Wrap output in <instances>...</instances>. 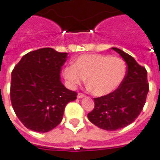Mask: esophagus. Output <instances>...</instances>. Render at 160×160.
Wrapping results in <instances>:
<instances>
[{"label":"esophagus","instance_id":"obj_1","mask_svg":"<svg viewBox=\"0 0 160 160\" xmlns=\"http://www.w3.org/2000/svg\"><path fill=\"white\" fill-rule=\"evenodd\" d=\"M77 97H78V98H84V97H85V94H84V93H78Z\"/></svg>","mask_w":160,"mask_h":160}]
</instances>
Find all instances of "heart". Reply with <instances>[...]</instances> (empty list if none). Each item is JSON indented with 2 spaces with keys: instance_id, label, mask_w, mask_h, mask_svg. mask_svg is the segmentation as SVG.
I'll use <instances>...</instances> for the list:
<instances>
[{
  "instance_id": "1",
  "label": "heart",
  "mask_w": 160,
  "mask_h": 160,
  "mask_svg": "<svg viewBox=\"0 0 160 160\" xmlns=\"http://www.w3.org/2000/svg\"><path fill=\"white\" fill-rule=\"evenodd\" d=\"M127 72L125 62L109 55L86 54L76 59L74 64L65 67L64 78L69 85L76 87L87 78V88L93 94L106 95L114 91L122 82Z\"/></svg>"
}]
</instances>
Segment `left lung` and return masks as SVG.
Segmentation results:
<instances>
[{"label": "left lung", "mask_w": 160, "mask_h": 160, "mask_svg": "<svg viewBox=\"0 0 160 160\" xmlns=\"http://www.w3.org/2000/svg\"><path fill=\"white\" fill-rule=\"evenodd\" d=\"M127 65L125 78L117 89L94 98V108L88 118L101 129L116 131L133 122L143 109L149 91L147 71L129 54L112 48Z\"/></svg>", "instance_id": "1"}]
</instances>
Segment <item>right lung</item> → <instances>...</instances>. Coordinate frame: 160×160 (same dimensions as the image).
Segmentation results:
<instances>
[{
    "label": "right lung",
    "mask_w": 160,
    "mask_h": 160,
    "mask_svg": "<svg viewBox=\"0 0 160 160\" xmlns=\"http://www.w3.org/2000/svg\"><path fill=\"white\" fill-rule=\"evenodd\" d=\"M67 52L44 48L27 53L11 73L10 100L25 127L48 132L62 122L66 105L77 93L67 89L60 77Z\"/></svg>",
    "instance_id": "add662e5"
}]
</instances>
